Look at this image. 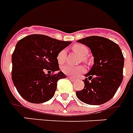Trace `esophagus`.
<instances>
[{
	"mask_svg": "<svg viewBox=\"0 0 133 133\" xmlns=\"http://www.w3.org/2000/svg\"><path fill=\"white\" fill-rule=\"evenodd\" d=\"M68 78L70 79V80H71V82H75V78H72V77H70V76H68Z\"/></svg>",
	"mask_w": 133,
	"mask_h": 133,
	"instance_id": "esophagus-1",
	"label": "esophagus"
}]
</instances>
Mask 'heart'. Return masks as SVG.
I'll return each instance as SVG.
<instances>
[{"label":"heart","mask_w":133,"mask_h":133,"mask_svg":"<svg viewBox=\"0 0 133 133\" xmlns=\"http://www.w3.org/2000/svg\"><path fill=\"white\" fill-rule=\"evenodd\" d=\"M72 49H73V51H75L76 53H77L78 55H80L82 57V61L86 62V63L88 62L87 56L89 53V49L86 46L83 45V44H75L73 46ZM65 58H66V51L63 49L62 51H59L57 56V63L59 64H63L65 62ZM61 70L68 76H70L72 77H76L78 75L84 74L86 71V68L83 65L73 67L70 66L69 65H65L61 68Z\"/></svg>","instance_id":"heart-1"}]
</instances>
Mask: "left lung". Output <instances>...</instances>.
<instances>
[{"label": "left lung", "instance_id": "left-lung-1", "mask_svg": "<svg viewBox=\"0 0 133 133\" xmlns=\"http://www.w3.org/2000/svg\"><path fill=\"white\" fill-rule=\"evenodd\" d=\"M90 49L94 64L85 75L84 87L76 94L83 103L101 105L110 101L123 79L124 57L118 44L101 36L77 41Z\"/></svg>", "mask_w": 133, "mask_h": 133}]
</instances>
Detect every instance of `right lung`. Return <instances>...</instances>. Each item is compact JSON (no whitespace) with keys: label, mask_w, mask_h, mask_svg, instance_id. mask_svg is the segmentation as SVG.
Returning <instances> with one entry per match:
<instances>
[{"label":"right lung","mask_w":133,"mask_h":133,"mask_svg":"<svg viewBox=\"0 0 133 133\" xmlns=\"http://www.w3.org/2000/svg\"><path fill=\"white\" fill-rule=\"evenodd\" d=\"M70 44L39 34L26 36L17 42L12 54L11 78L25 100L42 103L54 96L57 81L66 78L59 71L57 56Z\"/></svg>","instance_id":"1"}]
</instances>
